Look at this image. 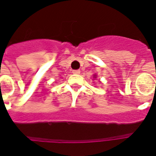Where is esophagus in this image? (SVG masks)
<instances>
[{"label":"esophagus","instance_id":"1","mask_svg":"<svg viewBox=\"0 0 156 156\" xmlns=\"http://www.w3.org/2000/svg\"><path fill=\"white\" fill-rule=\"evenodd\" d=\"M72 73H73V74H79V73H80V70L76 69V70H73V72H72Z\"/></svg>","mask_w":156,"mask_h":156}]
</instances>
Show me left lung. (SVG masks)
<instances>
[{
	"label": "left lung",
	"mask_w": 156,
	"mask_h": 156,
	"mask_svg": "<svg viewBox=\"0 0 156 156\" xmlns=\"http://www.w3.org/2000/svg\"><path fill=\"white\" fill-rule=\"evenodd\" d=\"M95 78H96V77H95Z\"/></svg>",
	"instance_id": "left-lung-1"
}]
</instances>
